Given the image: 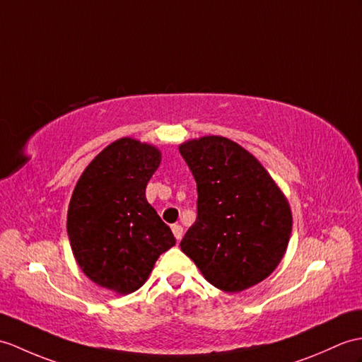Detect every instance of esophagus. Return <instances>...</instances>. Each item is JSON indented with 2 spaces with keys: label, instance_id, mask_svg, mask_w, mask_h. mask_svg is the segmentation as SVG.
Returning a JSON list of instances; mask_svg holds the SVG:
<instances>
[{
  "label": "esophagus",
  "instance_id": "obj_1",
  "mask_svg": "<svg viewBox=\"0 0 362 362\" xmlns=\"http://www.w3.org/2000/svg\"><path fill=\"white\" fill-rule=\"evenodd\" d=\"M171 228H173L174 238L177 239V240H180V239H182V236H183V228H182V225H173Z\"/></svg>",
  "mask_w": 362,
  "mask_h": 362
}]
</instances>
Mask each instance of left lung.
I'll use <instances>...</instances> for the list:
<instances>
[{
    "mask_svg": "<svg viewBox=\"0 0 362 362\" xmlns=\"http://www.w3.org/2000/svg\"><path fill=\"white\" fill-rule=\"evenodd\" d=\"M179 151L197 183V219L180 248L205 279L226 293L262 282L279 265L291 234V208L257 158L239 143L204 136Z\"/></svg>",
    "mask_w": 362,
    "mask_h": 362,
    "instance_id": "obj_1",
    "label": "left lung"
}]
</instances>
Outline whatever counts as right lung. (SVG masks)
I'll use <instances>...</instances> for the list:
<instances>
[{"label":"right lung","instance_id":"1","mask_svg":"<svg viewBox=\"0 0 362 362\" xmlns=\"http://www.w3.org/2000/svg\"><path fill=\"white\" fill-rule=\"evenodd\" d=\"M160 162L157 146L122 137L86 166L72 192L67 236L75 262L92 282L117 295L139 290L158 256L175 245L145 194Z\"/></svg>","mask_w":362,"mask_h":362}]
</instances>
